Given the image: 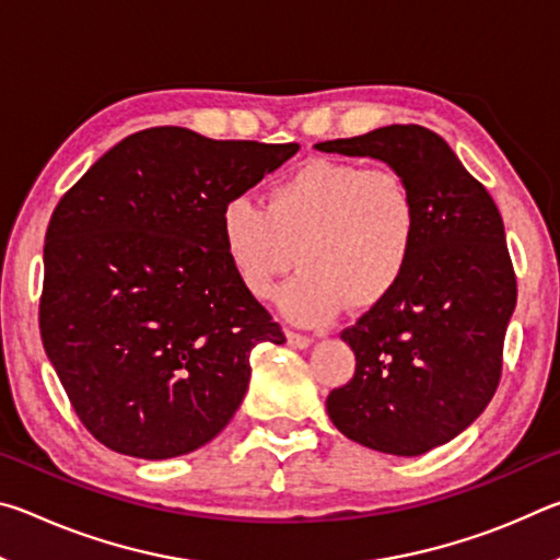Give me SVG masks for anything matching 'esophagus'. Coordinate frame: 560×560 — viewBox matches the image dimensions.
Returning <instances> with one entry per match:
<instances>
[{
  "label": "esophagus",
  "mask_w": 560,
  "mask_h": 560,
  "mask_svg": "<svg viewBox=\"0 0 560 560\" xmlns=\"http://www.w3.org/2000/svg\"><path fill=\"white\" fill-rule=\"evenodd\" d=\"M287 340H289V346H293V348H308L311 343H314V338L311 336H303V334H293V330H289L287 334Z\"/></svg>",
  "instance_id": "34e87169"
}]
</instances>
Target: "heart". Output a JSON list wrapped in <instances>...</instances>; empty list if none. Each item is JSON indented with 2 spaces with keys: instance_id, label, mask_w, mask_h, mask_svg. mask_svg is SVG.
Instances as JSON below:
<instances>
[{
  "instance_id": "obj_1",
  "label": "heart",
  "mask_w": 560,
  "mask_h": 560,
  "mask_svg": "<svg viewBox=\"0 0 560 560\" xmlns=\"http://www.w3.org/2000/svg\"><path fill=\"white\" fill-rule=\"evenodd\" d=\"M420 240V210L407 179L316 158L279 179L264 207L232 197L220 212V242L236 281L269 299L293 264L303 271L279 293L283 314L316 326L348 303L373 311L405 281Z\"/></svg>"
}]
</instances>
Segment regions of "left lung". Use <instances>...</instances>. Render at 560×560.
Masks as SVG:
<instances>
[{
    "label": "left lung",
    "instance_id": "left-lung-1",
    "mask_svg": "<svg viewBox=\"0 0 560 560\" xmlns=\"http://www.w3.org/2000/svg\"><path fill=\"white\" fill-rule=\"evenodd\" d=\"M316 150L381 160L417 197L412 267L390 299L340 334L355 375L326 410L348 440L420 457L467 430L499 385L516 306L504 222L485 185L422 126H385Z\"/></svg>",
    "mask_w": 560,
    "mask_h": 560
}]
</instances>
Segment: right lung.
<instances>
[{
  "mask_svg": "<svg viewBox=\"0 0 560 560\" xmlns=\"http://www.w3.org/2000/svg\"><path fill=\"white\" fill-rule=\"evenodd\" d=\"M296 143L132 132L61 197L44 244V350L108 450L170 459L214 440L249 387L254 346H281L220 242L232 197Z\"/></svg>",
  "mask_w": 560,
  "mask_h": 560,
  "instance_id": "right-lung-1",
  "label": "right lung"
}]
</instances>
